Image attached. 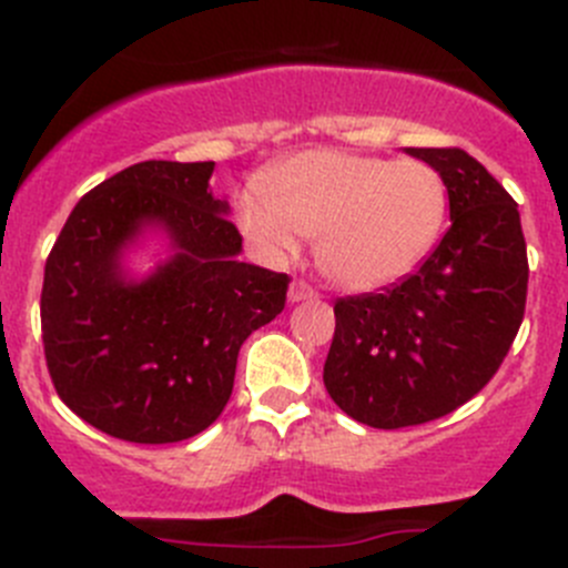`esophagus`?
<instances>
[{"label":"esophagus","mask_w":568,"mask_h":568,"mask_svg":"<svg viewBox=\"0 0 568 568\" xmlns=\"http://www.w3.org/2000/svg\"><path fill=\"white\" fill-rule=\"evenodd\" d=\"M286 297H290V303H301V301H312V297H317V292H314L306 282H301V278H295V282L290 284Z\"/></svg>","instance_id":"esophagus-1"}]
</instances>
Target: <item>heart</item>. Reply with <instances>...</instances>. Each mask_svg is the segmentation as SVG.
I'll list each match as a JSON object with an SVG mask.
<instances>
[{
  "label": "heart",
  "mask_w": 568,
  "mask_h": 568,
  "mask_svg": "<svg viewBox=\"0 0 568 568\" xmlns=\"http://www.w3.org/2000/svg\"><path fill=\"white\" fill-rule=\"evenodd\" d=\"M447 221V184L423 160L314 149L271 168L237 199V223L267 256L286 260L317 237L325 276L378 290L428 256Z\"/></svg>",
  "instance_id": "b5f03b06"
}]
</instances>
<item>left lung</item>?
<instances>
[{
    "label": "left lung",
    "instance_id": "1",
    "mask_svg": "<svg viewBox=\"0 0 568 568\" xmlns=\"http://www.w3.org/2000/svg\"><path fill=\"white\" fill-rule=\"evenodd\" d=\"M439 171L450 229L397 284L334 303L323 367L331 400L369 428H408L475 397L525 317L527 248L516 201L462 149H406Z\"/></svg>",
    "mask_w": 568,
    "mask_h": 568
}]
</instances>
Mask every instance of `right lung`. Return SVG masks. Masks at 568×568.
<instances>
[{"mask_svg":"<svg viewBox=\"0 0 568 568\" xmlns=\"http://www.w3.org/2000/svg\"><path fill=\"white\" fill-rule=\"evenodd\" d=\"M215 162L149 160L82 195L47 260L43 353L60 400L93 428L171 445L226 408L237 353L282 314L286 273L240 262ZM145 231L172 254L143 280L122 256Z\"/></svg>","mask_w":568,"mask_h":568,"instance_id":"obj_1","label":"right lung"}]
</instances>
